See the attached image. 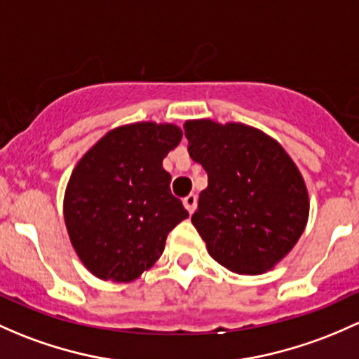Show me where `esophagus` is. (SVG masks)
Segmentation results:
<instances>
[{"label":"esophagus","mask_w":359,"mask_h":359,"mask_svg":"<svg viewBox=\"0 0 359 359\" xmlns=\"http://www.w3.org/2000/svg\"><path fill=\"white\" fill-rule=\"evenodd\" d=\"M184 206H186V210L189 211V213H194L196 206H198V196L196 194H189L184 198Z\"/></svg>","instance_id":"obj_1"}]
</instances>
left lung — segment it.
Segmentation results:
<instances>
[{
    "mask_svg": "<svg viewBox=\"0 0 359 359\" xmlns=\"http://www.w3.org/2000/svg\"><path fill=\"white\" fill-rule=\"evenodd\" d=\"M187 151L208 173L192 225L222 266L241 275L271 270L296 246L309 215L296 163L265 132L244 123L187 120Z\"/></svg>",
    "mask_w": 359,
    "mask_h": 359,
    "instance_id": "8db88e82",
    "label": "left lung"
}]
</instances>
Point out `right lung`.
<instances>
[{
    "label": "right lung",
    "mask_w": 359,
    "mask_h": 359,
    "mask_svg": "<svg viewBox=\"0 0 359 359\" xmlns=\"http://www.w3.org/2000/svg\"><path fill=\"white\" fill-rule=\"evenodd\" d=\"M180 139L173 123H129L104 134L75 165L63 217L72 246L94 277H141L161 256L170 230L189 217L163 168Z\"/></svg>",
    "instance_id": "1"
}]
</instances>
